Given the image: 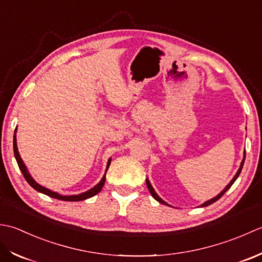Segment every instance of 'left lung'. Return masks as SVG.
I'll return each mask as SVG.
<instances>
[{
    "instance_id": "left-lung-1",
    "label": "left lung",
    "mask_w": 262,
    "mask_h": 262,
    "mask_svg": "<svg viewBox=\"0 0 262 262\" xmlns=\"http://www.w3.org/2000/svg\"><path fill=\"white\" fill-rule=\"evenodd\" d=\"M244 161H245V151H244V158H243V161H242V163H241V166H239V168H238V170H237V173L235 174V176H234V178H233V180L231 181V182H229L228 184H227V186H226V188L225 189H224L222 192H221V193L220 194H218V195H216L215 196V198H212V199H210V200H208V201H206L205 202V204H202L201 205V207H206V206H209V205H211V204H213V202H216L218 199H221L222 198V196L224 195V193H225V192L229 189V188H231V186L233 185V183L234 182H235V180L238 178V175H239V173H241V170H242V167H243V164H244ZM146 183H147V188H148V190L149 191H150V193H151V195L154 196V198L155 199H156L158 202H161V204H163V205H167L166 204V202H165V201H163L161 198H159V196L157 195V193H156V192H155V190L152 189V186H151V184H150V182H149V180L147 179L146 180Z\"/></svg>"
}]
</instances>
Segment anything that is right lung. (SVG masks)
Listing matches in <instances>:
<instances>
[{"mask_svg": "<svg viewBox=\"0 0 262 262\" xmlns=\"http://www.w3.org/2000/svg\"><path fill=\"white\" fill-rule=\"evenodd\" d=\"M13 151H14V157H15V159H17L18 166H19V168H20V170H21V173L24 174V176H25V179H26L27 182H28V183L30 184V186H33V188H34L35 190H37L38 192H41V193H44V194L49 195V196H52V198H55V199H58V200H63V201H81V200H84V199L92 198V196L97 194L98 192L101 190V188H103V185H104V183H105V180H106V176H105V175H106V173H105V175L103 176V179H101L100 182H99L97 185H96L95 188H93L92 190H89V191H87V192H84V193L78 194V195H61V194L56 193V192H53V191H51V190H49V189L44 188V186L37 184V183L35 182V181H34V179L31 178V176L29 175L28 170H27V168H26V166H25V164H24V162H23V159H21L20 155H19L18 148H17V140H15V135H14V137H13ZM110 164H111V159H110L108 163H107V167H106V172H107V169H108V167H110Z\"/></svg>", "mask_w": 262, "mask_h": 262, "instance_id": "right-lung-1", "label": "right lung"}]
</instances>
